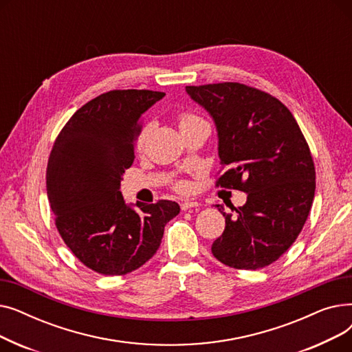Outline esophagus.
Masks as SVG:
<instances>
[{
  "label": "esophagus",
  "mask_w": 352,
  "mask_h": 352,
  "mask_svg": "<svg viewBox=\"0 0 352 352\" xmlns=\"http://www.w3.org/2000/svg\"><path fill=\"white\" fill-rule=\"evenodd\" d=\"M197 207H199L197 201H184V202H181V210L182 211H187L190 208H197Z\"/></svg>",
  "instance_id": "esophagus-1"
}]
</instances>
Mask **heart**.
<instances>
[{"instance_id": "obj_1", "label": "heart", "mask_w": 352, "mask_h": 352, "mask_svg": "<svg viewBox=\"0 0 352 352\" xmlns=\"http://www.w3.org/2000/svg\"><path fill=\"white\" fill-rule=\"evenodd\" d=\"M199 121H202V120H201L198 116H195V114H192V113H188V111H181V113L177 114V124H178L181 131H182V129L188 128L190 125L195 124V122H199ZM145 138H146V128H144L142 131L140 133L138 140H137V145H138V146H142ZM188 188H190V186L187 184V181L178 179V181L174 182V190L178 191V192H187Z\"/></svg>"}]
</instances>
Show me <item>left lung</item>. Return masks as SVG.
<instances>
[{
  "label": "left lung",
  "mask_w": 352,
  "mask_h": 352,
  "mask_svg": "<svg viewBox=\"0 0 352 352\" xmlns=\"http://www.w3.org/2000/svg\"><path fill=\"white\" fill-rule=\"evenodd\" d=\"M215 121L223 168L215 186L247 192L226 212L212 243L218 261L236 270L264 268L294 244L316 192V166L291 111L268 92L239 82L186 87Z\"/></svg>",
  "instance_id": "obj_1"
}]
</instances>
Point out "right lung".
Segmentation results:
<instances>
[{
	"mask_svg": "<svg viewBox=\"0 0 352 352\" xmlns=\"http://www.w3.org/2000/svg\"><path fill=\"white\" fill-rule=\"evenodd\" d=\"M165 94L113 89L82 105L55 140L47 194L55 226L78 260L102 275H124L160 248L164 227L179 212L174 201L125 204L122 174L134 162L141 117Z\"/></svg>",
	"mask_w": 352,
	"mask_h": 352,
	"instance_id": "add662e5",
	"label": "right lung"
}]
</instances>
